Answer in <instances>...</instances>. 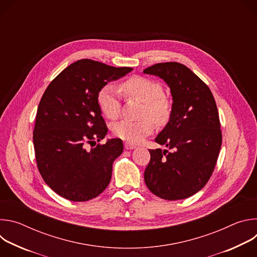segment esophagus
Returning <instances> with one entry per match:
<instances>
[{
    "label": "esophagus",
    "instance_id": "1",
    "mask_svg": "<svg viewBox=\"0 0 257 257\" xmlns=\"http://www.w3.org/2000/svg\"><path fill=\"white\" fill-rule=\"evenodd\" d=\"M124 146H125L126 150H133V149L136 148V146H135L134 144L129 143V142H125V143H124Z\"/></svg>",
    "mask_w": 257,
    "mask_h": 257
}]
</instances>
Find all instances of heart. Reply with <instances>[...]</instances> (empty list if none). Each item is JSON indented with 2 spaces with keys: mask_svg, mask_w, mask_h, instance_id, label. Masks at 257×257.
<instances>
[{
  "mask_svg": "<svg viewBox=\"0 0 257 257\" xmlns=\"http://www.w3.org/2000/svg\"><path fill=\"white\" fill-rule=\"evenodd\" d=\"M121 91L127 97L139 99L144 103L142 116L148 117L140 121L123 120L113 127L114 134L126 141L137 143L150 135L155 129V122L167 121L171 114V102L163 94L162 85L150 78L142 76H133L125 80L119 86ZM113 85L103 86L97 94V103L100 111L108 119H116L120 114L121 101L120 94Z\"/></svg>",
  "mask_w": 257,
  "mask_h": 257,
  "instance_id": "1",
  "label": "heart"
}]
</instances>
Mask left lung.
<instances>
[{"label": "left lung", "instance_id": "left-lung-1", "mask_svg": "<svg viewBox=\"0 0 257 257\" xmlns=\"http://www.w3.org/2000/svg\"><path fill=\"white\" fill-rule=\"evenodd\" d=\"M143 73L164 79L173 96L170 121L156 138L168 150L150 151L145 184L163 199L190 197L211 177L222 146L215 100L208 86L183 64L159 63Z\"/></svg>", "mask_w": 257, "mask_h": 257}]
</instances>
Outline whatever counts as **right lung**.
I'll return each mask as SVG.
<instances>
[{
  "instance_id": "1",
  "label": "right lung",
  "mask_w": 257,
  "mask_h": 257,
  "mask_svg": "<svg viewBox=\"0 0 257 257\" xmlns=\"http://www.w3.org/2000/svg\"><path fill=\"white\" fill-rule=\"evenodd\" d=\"M132 70L82 59L64 69L47 87L36 113L33 145L44 181L60 196L87 201L108 185L123 142L114 138L94 146L107 132L97 94L107 82Z\"/></svg>"
}]
</instances>
